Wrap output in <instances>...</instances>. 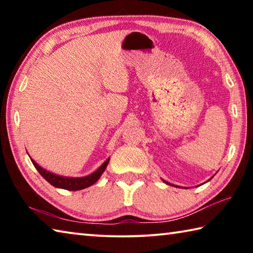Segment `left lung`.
<instances>
[{"instance_id":"1","label":"left lung","mask_w":253,"mask_h":253,"mask_svg":"<svg viewBox=\"0 0 253 253\" xmlns=\"http://www.w3.org/2000/svg\"><path fill=\"white\" fill-rule=\"evenodd\" d=\"M164 182H165V181H164ZM165 183H166V184H169V183H168V182H165ZM169 185H170V184H169Z\"/></svg>"}]
</instances>
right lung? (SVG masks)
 I'll list each match as a JSON object with an SVG mask.
<instances>
[{"label": "right lung", "instance_id": "1", "mask_svg": "<svg viewBox=\"0 0 253 253\" xmlns=\"http://www.w3.org/2000/svg\"><path fill=\"white\" fill-rule=\"evenodd\" d=\"M110 158L106 160V162L102 164L99 169H96L95 172L87 175V176L84 177H67V176H60V175L53 174L46 170L44 169H42L40 165H38L36 162H34L31 158L32 164L34 165V168L38 169V172L41 174V176L43 177L46 182H49L51 185H53L54 187L58 188H63V190H69V191H79L83 190V188H85L88 186H91L92 184H95L99 177L101 176V174L105 172V169L108 165Z\"/></svg>", "mask_w": 253, "mask_h": 253}]
</instances>
